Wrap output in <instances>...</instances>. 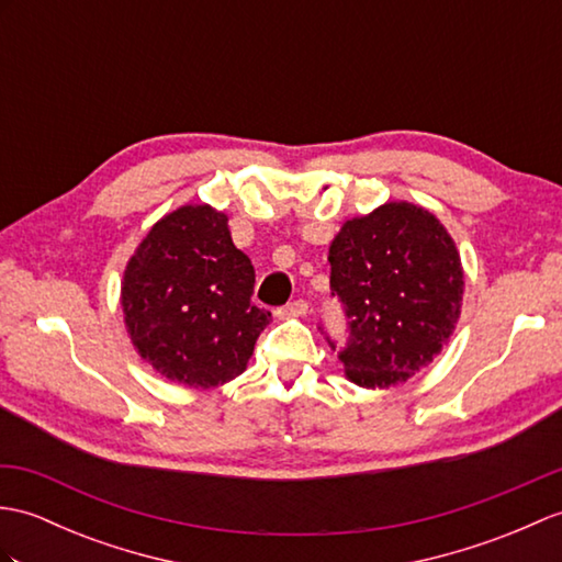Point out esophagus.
<instances>
[{
  "label": "esophagus",
  "mask_w": 562,
  "mask_h": 562,
  "mask_svg": "<svg viewBox=\"0 0 562 562\" xmlns=\"http://www.w3.org/2000/svg\"><path fill=\"white\" fill-rule=\"evenodd\" d=\"M306 311H308L306 302H302V299H296V302L286 304V306L278 313V316H280V318H304Z\"/></svg>",
  "instance_id": "34e87169"
}]
</instances>
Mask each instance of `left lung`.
I'll return each instance as SVG.
<instances>
[{"label":"left lung","mask_w":562,"mask_h":562,"mask_svg":"<svg viewBox=\"0 0 562 562\" xmlns=\"http://www.w3.org/2000/svg\"><path fill=\"white\" fill-rule=\"evenodd\" d=\"M328 260L330 290L351 318V340L340 355L349 383L395 387L450 342L464 268L450 232L424 205L387 201L347 220Z\"/></svg>","instance_id":"obj_1"}]
</instances>
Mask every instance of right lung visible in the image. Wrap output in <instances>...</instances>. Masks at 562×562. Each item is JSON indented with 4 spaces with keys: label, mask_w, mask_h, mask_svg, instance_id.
I'll use <instances>...</instances> for the list:
<instances>
[{
    "label": "right lung",
    "mask_w": 562,
    "mask_h": 562,
    "mask_svg": "<svg viewBox=\"0 0 562 562\" xmlns=\"http://www.w3.org/2000/svg\"><path fill=\"white\" fill-rule=\"evenodd\" d=\"M254 282L227 215L207 203L179 205L155 222L124 268L128 340L167 381L195 390L225 385L249 367L272 321L251 304Z\"/></svg>",
    "instance_id": "right-lung-1"
}]
</instances>
